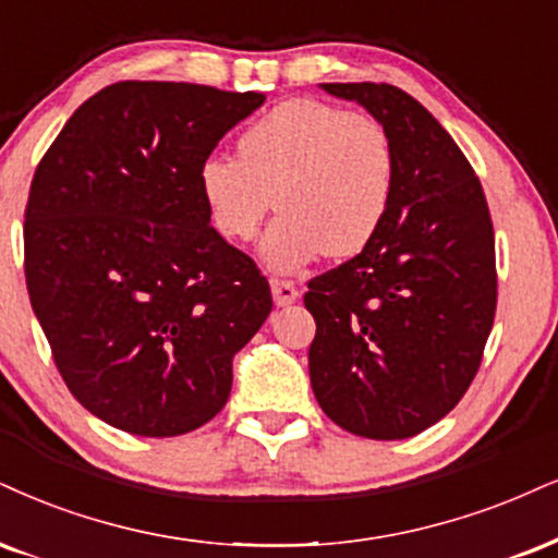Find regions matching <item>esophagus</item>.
<instances>
[{"label":"esophagus","instance_id":"esophagus-1","mask_svg":"<svg viewBox=\"0 0 558 558\" xmlns=\"http://www.w3.org/2000/svg\"><path fill=\"white\" fill-rule=\"evenodd\" d=\"M271 294H274V302H277L279 307H284V305H292V302L300 298V290L290 279L271 277Z\"/></svg>","mask_w":558,"mask_h":558}]
</instances>
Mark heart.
<instances>
[{"mask_svg":"<svg viewBox=\"0 0 558 558\" xmlns=\"http://www.w3.org/2000/svg\"><path fill=\"white\" fill-rule=\"evenodd\" d=\"M238 153L202 162V198L219 235L247 243L277 196L281 215L260 253L279 271H298L323 253L356 256L388 217L396 149L373 116L313 98L284 100L240 134Z\"/></svg>","mask_w":558,"mask_h":558,"instance_id":"1","label":"heart"}]
</instances>
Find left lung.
Here are the masks:
<instances>
[{
	"instance_id": "left-lung-1",
	"label": "left lung",
	"mask_w": 558,
	"mask_h": 558,
	"mask_svg": "<svg viewBox=\"0 0 558 558\" xmlns=\"http://www.w3.org/2000/svg\"><path fill=\"white\" fill-rule=\"evenodd\" d=\"M388 129L390 211L373 243L307 281L311 383L326 416L367 439H405L456 409L497 313L494 227L481 181L422 102L385 82H331Z\"/></svg>"
}]
</instances>
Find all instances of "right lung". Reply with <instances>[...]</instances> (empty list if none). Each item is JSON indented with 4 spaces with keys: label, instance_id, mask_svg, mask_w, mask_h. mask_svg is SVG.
<instances>
[{
    "label": "right lung",
    "instance_id": "obj_1",
    "mask_svg": "<svg viewBox=\"0 0 558 558\" xmlns=\"http://www.w3.org/2000/svg\"><path fill=\"white\" fill-rule=\"evenodd\" d=\"M260 93L116 82L46 149L25 206V284L59 375L140 437L225 409L232 356L271 313L256 260L209 225L198 168Z\"/></svg>",
    "mask_w": 558,
    "mask_h": 558
}]
</instances>
